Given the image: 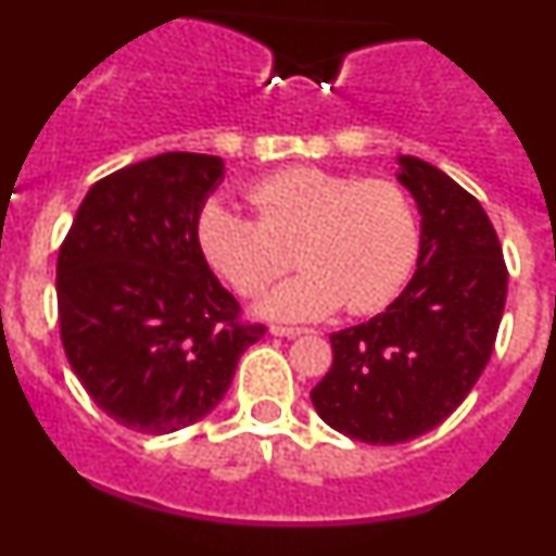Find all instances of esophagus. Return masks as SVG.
Instances as JSON below:
<instances>
[{"mask_svg":"<svg viewBox=\"0 0 556 556\" xmlns=\"http://www.w3.org/2000/svg\"><path fill=\"white\" fill-rule=\"evenodd\" d=\"M309 333L306 328H288V325H271V336H282V339H293V336Z\"/></svg>","mask_w":556,"mask_h":556,"instance_id":"1","label":"esophagus"}]
</instances>
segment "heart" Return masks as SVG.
Returning <instances> with one entry per match:
<instances>
[{
    "label": "heart",
    "mask_w": 556,
    "mask_h": 556,
    "mask_svg": "<svg viewBox=\"0 0 556 556\" xmlns=\"http://www.w3.org/2000/svg\"><path fill=\"white\" fill-rule=\"evenodd\" d=\"M255 220L210 201L195 223L206 266L239 295H257L290 266L301 271L257 304L277 319H314L346 306L371 314L406 285L419 252L417 210L390 179L293 166L247 188Z\"/></svg>",
    "instance_id": "b5f03b06"
}]
</instances>
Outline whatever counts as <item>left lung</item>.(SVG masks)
<instances>
[{
    "mask_svg": "<svg viewBox=\"0 0 556 556\" xmlns=\"http://www.w3.org/2000/svg\"><path fill=\"white\" fill-rule=\"evenodd\" d=\"M397 182L422 215L417 271L368 323L330 333L333 363L312 390L323 422L352 441L403 444L468 397L495 350L508 271L479 201L414 155Z\"/></svg>",
    "mask_w": 556,
    "mask_h": 556,
    "instance_id": "left-lung-1",
    "label": "left lung"
}]
</instances>
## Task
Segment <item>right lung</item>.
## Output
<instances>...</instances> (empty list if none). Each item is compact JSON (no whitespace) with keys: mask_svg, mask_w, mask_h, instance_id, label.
<instances>
[{"mask_svg":"<svg viewBox=\"0 0 556 556\" xmlns=\"http://www.w3.org/2000/svg\"><path fill=\"white\" fill-rule=\"evenodd\" d=\"M223 159L161 153L106 174L55 263L61 344L91 401L123 428L174 433L212 412L266 328L206 266L195 223Z\"/></svg>","mask_w":556,"mask_h":556,"instance_id":"obj_1","label":"right lung"}]
</instances>
